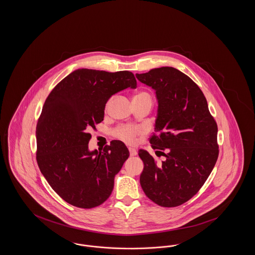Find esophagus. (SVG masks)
Instances as JSON below:
<instances>
[{
  "label": "esophagus",
  "mask_w": 255,
  "mask_h": 255,
  "mask_svg": "<svg viewBox=\"0 0 255 255\" xmlns=\"http://www.w3.org/2000/svg\"><path fill=\"white\" fill-rule=\"evenodd\" d=\"M129 152H130V156H132V157L135 156V155L137 154L136 150H135L134 148H132V147H130V148H129Z\"/></svg>",
  "instance_id": "obj_1"
}]
</instances>
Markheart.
Here are the masks:
<instances>
[{"instance_id": "1", "label": "heart", "mask_w": 255, "mask_h": 255, "mask_svg": "<svg viewBox=\"0 0 255 255\" xmlns=\"http://www.w3.org/2000/svg\"><path fill=\"white\" fill-rule=\"evenodd\" d=\"M137 96H144V97L151 98L150 95L147 93H140ZM143 132H144V130L140 126L124 124V125H121V126L117 127L114 130V135L127 144H134L136 142L137 136L142 134Z\"/></svg>"}]
</instances>
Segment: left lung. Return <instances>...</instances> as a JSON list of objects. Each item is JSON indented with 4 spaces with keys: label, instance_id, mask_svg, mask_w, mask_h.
Returning a JSON list of instances; mask_svg holds the SVG:
<instances>
[{
    "label": "left lung",
    "instance_id": "1",
    "mask_svg": "<svg viewBox=\"0 0 255 255\" xmlns=\"http://www.w3.org/2000/svg\"><path fill=\"white\" fill-rule=\"evenodd\" d=\"M135 76L156 91L158 116L149 141L165 158L158 163L138 151L144 163L140 185L158 206H181L197 194L217 161V123L201 89L179 70L161 67Z\"/></svg>",
    "mask_w": 255,
    "mask_h": 255
}]
</instances>
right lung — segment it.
Masks as SVG:
<instances>
[{
    "instance_id": "right-lung-1",
    "label": "right lung",
    "mask_w": 255,
    "mask_h": 255,
    "mask_svg": "<svg viewBox=\"0 0 255 255\" xmlns=\"http://www.w3.org/2000/svg\"><path fill=\"white\" fill-rule=\"evenodd\" d=\"M129 87H136L131 72L79 69L45 101L37 122V163L51 188L72 206H100L113 191L129 151L121 140L100 152L89 151L90 131L103 121L110 97Z\"/></svg>"
}]
</instances>
